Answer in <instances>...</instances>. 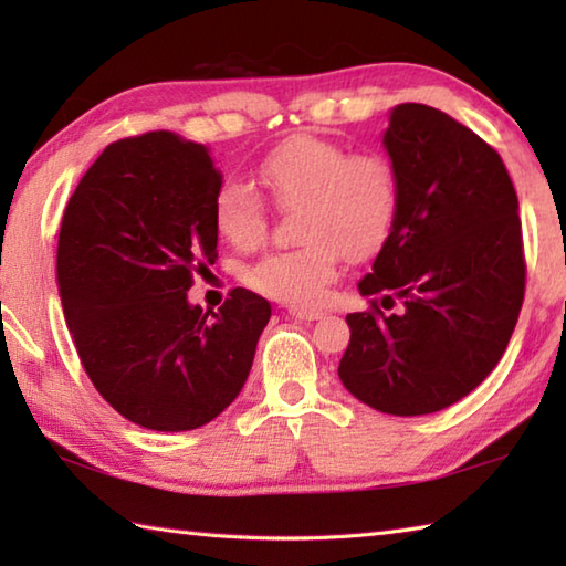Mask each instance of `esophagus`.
Masks as SVG:
<instances>
[{"label": "esophagus", "mask_w": 566, "mask_h": 566, "mask_svg": "<svg viewBox=\"0 0 566 566\" xmlns=\"http://www.w3.org/2000/svg\"><path fill=\"white\" fill-rule=\"evenodd\" d=\"M290 317L304 319V322H314V319H322L324 312L322 310H306V306H292Z\"/></svg>", "instance_id": "34e87169"}]
</instances>
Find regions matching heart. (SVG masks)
Segmentation results:
<instances>
[{
  "instance_id": "obj_1",
  "label": "heart",
  "mask_w": 566,
  "mask_h": 566,
  "mask_svg": "<svg viewBox=\"0 0 566 566\" xmlns=\"http://www.w3.org/2000/svg\"><path fill=\"white\" fill-rule=\"evenodd\" d=\"M282 209H294L296 249L270 252L244 272L254 292L284 304H314L339 274L344 256L367 262L389 242L401 209V179L389 157L296 134L256 169ZM214 227L229 244L264 242L270 209L260 191L227 181L214 197Z\"/></svg>"
}]
</instances>
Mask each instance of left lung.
Wrapping results in <instances>:
<instances>
[{"mask_svg":"<svg viewBox=\"0 0 566 566\" xmlns=\"http://www.w3.org/2000/svg\"><path fill=\"white\" fill-rule=\"evenodd\" d=\"M385 147L401 209L347 314L339 379L371 409L432 415L490 377L524 302L520 202L502 157L427 104H399Z\"/></svg>","mask_w":566,"mask_h":566,"instance_id":"obj_1","label":"left lung"}]
</instances>
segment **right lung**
I'll list each match as a JSON object with an SVG mask.
<instances>
[{
  "label": "right lung",
  "instance_id": "obj_1",
  "mask_svg": "<svg viewBox=\"0 0 566 566\" xmlns=\"http://www.w3.org/2000/svg\"><path fill=\"white\" fill-rule=\"evenodd\" d=\"M219 187L205 145L147 132L112 142L62 217L56 284L82 367L107 405L155 432L222 415L272 317L244 286L219 312L187 302L217 260Z\"/></svg>",
  "mask_w": 566,
  "mask_h": 566
}]
</instances>
